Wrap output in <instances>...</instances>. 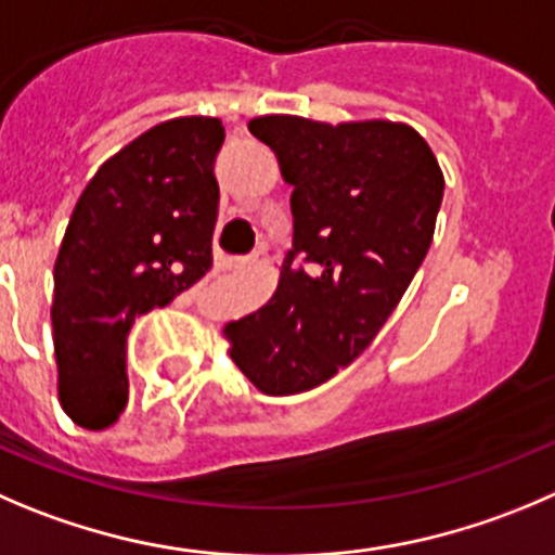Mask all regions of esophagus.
Listing matches in <instances>:
<instances>
[{
	"instance_id": "34e87169",
	"label": "esophagus",
	"mask_w": 555,
	"mask_h": 555,
	"mask_svg": "<svg viewBox=\"0 0 555 555\" xmlns=\"http://www.w3.org/2000/svg\"><path fill=\"white\" fill-rule=\"evenodd\" d=\"M256 261H258V253H253V256H236V258H231L229 267H231V269H250Z\"/></svg>"
}]
</instances>
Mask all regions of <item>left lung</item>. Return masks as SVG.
Listing matches in <instances>:
<instances>
[{"instance_id": "obj_1", "label": "left lung", "mask_w": 555, "mask_h": 555, "mask_svg": "<svg viewBox=\"0 0 555 555\" xmlns=\"http://www.w3.org/2000/svg\"><path fill=\"white\" fill-rule=\"evenodd\" d=\"M247 128L294 184V247L272 299L223 335L247 382L283 398L330 382L387 324L433 242L444 173L400 122L269 114Z\"/></svg>"}]
</instances>
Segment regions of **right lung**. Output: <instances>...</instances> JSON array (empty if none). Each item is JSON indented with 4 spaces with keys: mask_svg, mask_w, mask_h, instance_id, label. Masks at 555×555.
<instances>
[{
    "mask_svg": "<svg viewBox=\"0 0 555 555\" xmlns=\"http://www.w3.org/2000/svg\"><path fill=\"white\" fill-rule=\"evenodd\" d=\"M223 139L215 116L168 119L108 157L83 188L54 263L51 305L60 400L76 425L103 430L119 420L133 321L212 267Z\"/></svg>",
    "mask_w": 555,
    "mask_h": 555,
    "instance_id": "obj_1",
    "label": "right lung"
}]
</instances>
